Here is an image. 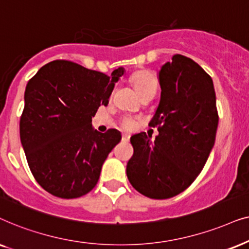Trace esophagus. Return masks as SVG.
<instances>
[{
    "mask_svg": "<svg viewBox=\"0 0 249 249\" xmlns=\"http://www.w3.org/2000/svg\"><path fill=\"white\" fill-rule=\"evenodd\" d=\"M122 140L127 142L128 140H130V135H128V134H122Z\"/></svg>",
    "mask_w": 249,
    "mask_h": 249,
    "instance_id": "1",
    "label": "esophagus"
}]
</instances>
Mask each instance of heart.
Returning a JSON list of instances; mask_svg holds the SVG:
<instances>
[{"mask_svg":"<svg viewBox=\"0 0 249 249\" xmlns=\"http://www.w3.org/2000/svg\"><path fill=\"white\" fill-rule=\"evenodd\" d=\"M131 82L133 84L137 93L141 97L145 94H155L158 88V79L154 72L148 69H141L135 71L131 77ZM122 125L125 128H131L133 126V121L131 118L124 117L122 119Z\"/></svg>","mask_w":249,"mask_h":249,"instance_id":"obj_1","label":"heart"}]
</instances>
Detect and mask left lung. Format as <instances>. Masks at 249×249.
Wrapping results in <instances>:
<instances>
[{
  "mask_svg": "<svg viewBox=\"0 0 249 249\" xmlns=\"http://www.w3.org/2000/svg\"><path fill=\"white\" fill-rule=\"evenodd\" d=\"M160 102L144 132L131 138L134 152L126 166L135 190L152 199H167L191 185L213 148L218 124L212 77L192 59L174 54L159 71Z\"/></svg>",
  "mask_w": 249,
  "mask_h": 249,
  "instance_id": "8db88e82",
  "label": "left lung"
}]
</instances>
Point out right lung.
<instances>
[{
	"instance_id": "1",
	"label": "right lung",
	"mask_w": 249,
	"mask_h": 249,
	"mask_svg": "<svg viewBox=\"0 0 249 249\" xmlns=\"http://www.w3.org/2000/svg\"><path fill=\"white\" fill-rule=\"evenodd\" d=\"M118 68L108 76L76 62L54 60L29 79L20 117V140L28 166L49 194L84 196L98 183L101 167L121 133L92 128V117L107 106Z\"/></svg>"
}]
</instances>
